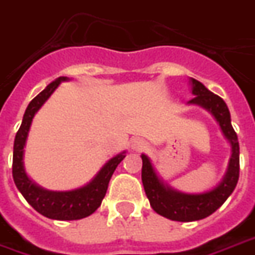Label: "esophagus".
Here are the masks:
<instances>
[{"mask_svg": "<svg viewBox=\"0 0 255 255\" xmlns=\"http://www.w3.org/2000/svg\"><path fill=\"white\" fill-rule=\"evenodd\" d=\"M146 141L144 138H140V137H137V138H133L131 142H130V146H131V149L137 150V152H140V150H144L146 148Z\"/></svg>", "mask_w": 255, "mask_h": 255, "instance_id": "1", "label": "esophagus"}]
</instances>
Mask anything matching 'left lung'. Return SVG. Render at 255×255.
Returning <instances> with one entry per match:
<instances>
[{
    "label": "left lung",
    "instance_id": "obj_1",
    "mask_svg": "<svg viewBox=\"0 0 255 255\" xmlns=\"http://www.w3.org/2000/svg\"><path fill=\"white\" fill-rule=\"evenodd\" d=\"M189 84L194 98L189 100L187 105L202 107L215 118L224 138L230 144L231 156L226 174L213 189L202 193H183L163 181L149 157L144 153L141 155V179L150 206L160 216L174 222H196L212 215L231 196L239 179V142L231 125V115L226 102L197 80L190 77Z\"/></svg>",
    "mask_w": 255,
    "mask_h": 255
}]
</instances>
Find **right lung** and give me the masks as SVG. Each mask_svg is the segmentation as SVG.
<instances>
[{
    "instance_id": "obj_1",
    "label": "right lung",
    "mask_w": 255,
    "mask_h": 255,
    "mask_svg": "<svg viewBox=\"0 0 255 255\" xmlns=\"http://www.w3.org/2000/svg\"><path fill=\"white\" fill-rule=\"evenodd\" d=\"M69 80V77L64 76L55 79L29 102L28 107L24 113L21 126L16 133L13 145L12 174L18 191L35 211L53 220H79L92 215L103 201L110 179L114 174L115 168L124 160L126 153V150H124L111 157L87 185L73 190H47L39 186L38 183H35L29 178L24 166V152L33 117L46 103V100L53 95L54 91L58 88L59 84Z\"/></svg>"
}]
</instances>
